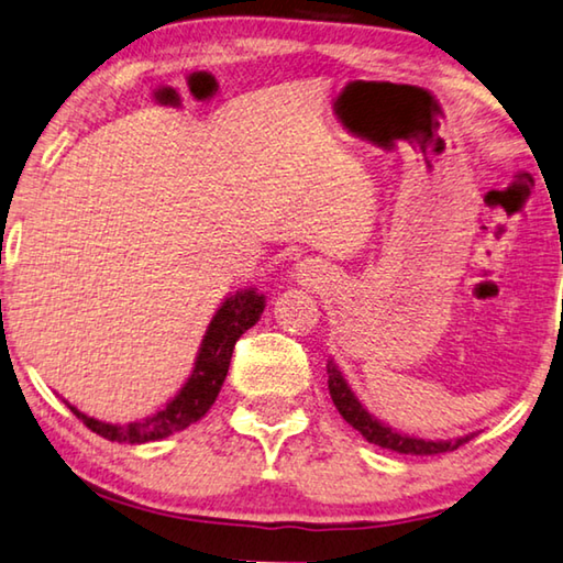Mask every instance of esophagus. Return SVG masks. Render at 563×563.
Returning a JSON list of instances; mask_svg holds the SVG:
<instances>
[{
    "mask_svg": "<svg viewBox=\"0 0 563 563\" xmlns=\"http://www.w3.org/2000/svg\"><path fill=\"white\" fill-rule=\"evenodd\" d=\"M298 280L302 285H308V288H320L328 278H325V271L320 267L316 261H302L298 265Z\"/></svg>",
    "mask_w": 563,
    "mask_h": 563,
    "instance_id": "esophagus-1",
    "label": "esophagus"
}]
</instances>
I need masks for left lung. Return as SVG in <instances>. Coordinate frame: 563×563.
Segmentation results:
<instances>
[{
	"label": "left lung",
	"instance_id": "left-lung-1",
	"mask_svg": "<svg viewBox=\"0 0 563 563\" xmlns=\"http://www.w3.org/2000/svg\"><path fill=\"white\" fill-rule=\"evenodd\" d=\"M328 390L338 408V413H341L345 421L363 435L365 441L376 443V445H380V449H388L396 453H410V456H435V453L456 451L459 445L474 439V433H471V435H461V439H451V441H426V439H416V435L394 431V428L380 423L376 416H371L368 410L361 406V400L355 398L351 386H347V380L343 378L341 368H338L333 361H328Z\"/></svg>",
	"mask_w": 563,
	"mask_h": 563
}]
</instances>
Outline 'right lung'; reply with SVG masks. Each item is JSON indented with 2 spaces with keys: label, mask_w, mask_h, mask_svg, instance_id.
Segmentation results:
<instances>
[{
  "label": "right lung",
  "mask_w": 563,
  "mask_h": 563,
  "mask_svg": "<svg viewBox=\"0 0 563 563\" xmlns=\"http://www.w3.org/2000/svg\"><path fill=\"white\" fill-rule=\"evenodd\" d=\"M263 310H265V296L263 292H257L255 288L238 290L235 296L225 298V302L218 308V313L212 316L208 330H205L198 358H195V368L190 373V378L185 380V386L180 388V394L169 400L163 410L142 418V421L124 423V426L104 423V421H97V418L85 416L82 410L69 406L67 400L65 404L79 418V421L89 428V431L102 435L107 441L147 443V441L167 439V435H173L190 423L200 421V418L210 410V406L216 404L222 383H225L238 338L261 320Z\"/></svg>",
  "instance_id": "add662e5"
}]
</instances>
